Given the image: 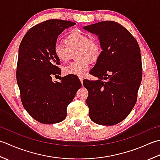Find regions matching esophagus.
Returning <instances> with one entry per match:
<instances>
[{
  "mask_svg": "<svg viewBox=\"0 0 160 160\" xmlns=\"http://www.w3.org/2000/svg\"><path fill=\"white\" fill-rule=\"evenodd\" d=\"M79 79H80V81H81V82L82 83V82H83V78H82V77H80V78H79Z\"/></svg>",
  "mask_w": 160,
  "mask_h": 160,
  "instance_id": "obj_1",
  "label": "esophagus"
}]
</instances>
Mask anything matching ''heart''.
I'll list each match as a JSON object with an SVG mask.
<instances>
[{"label":"heart","mask_w":160,"mask_h":160,"mask_svg":"<svg viewBox=\"0 0 160 160\" xmlns=\"http://www.w3.org/2000/svg\"><path fill=\"white\" fill-rule=\"evenodd\" d=\"M66 47L56 43L54 46V54L62 63H67L71 58V53L78 50L76 58L73 62L63 68L65 74L83 77L88 70L90 62H95L100 55L101 48L95 39L79 31H73L65 39Z\"/></svg>","instance_id":"1"}]
</instances>
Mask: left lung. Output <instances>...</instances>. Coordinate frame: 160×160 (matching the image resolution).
I'll list each match as a JSON object with an SVG mask.
<instances>
[{
	"mask_svg": "<svg viewBox=\"0 0 160 160\" xmlns=\"http://www.w3.org/2000/svg\"><path fill=\"white\" fill-rule=\"evenodd\" d=\"M83 29L98 36L102 50L90 72L99 79L83 82L88 91L90 118L99 125H115L129 115L137 102L142 79L139 46L129 31L115 21Z\"/></svg>",
	"mask_w": 160,
	"mask_h": 160,
	"instance_id": "left-lung-1",
	"label": "left lung"
}]
</instances>
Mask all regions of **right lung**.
Segmentation results:
<instances>
[{
  "mask_svg": "<svg viewBox=\"0 0 160 160\" xmlns=\"http://www.w3.org/2000/svg\"><path fill=\"white\" fill-rule=\"evenodd\" d=\"M74 22L51 19L36 25L22 38L18 49L16 80L24 108L42 123H56L66 119L67 107L81 87L78 78L61 77L60 61L54 54V46L65 29Z\"/></svg>",
  "mask_w": 160,
  "mask_h": 160,
  "instance_id": "add662e5",
  "label": "right lung"
}]
</instances>
